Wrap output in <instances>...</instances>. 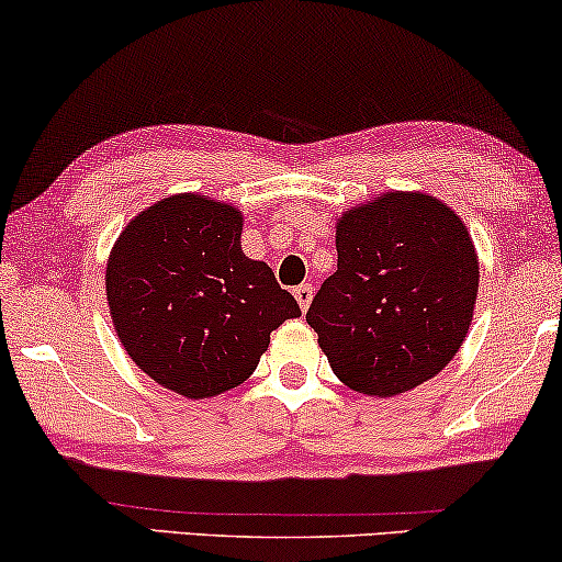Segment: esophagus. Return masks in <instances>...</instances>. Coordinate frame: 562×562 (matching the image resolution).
Segmentation results:
<instances>
[{"instance_id":"obj_1","label":"esophagus","mask_w":562,"mask_h":562,"mask_svg":"<svg viewBox=\"0 0 562 562\" xmlns=\"http://www.w3.org/2000/svg\"><path fill=\"white\" fill-rule=\"evenodd\" d=\"M294 296H296V302H299V307H302V312H307L310 304H312V296H315V289H312L310 283H302V286L294 289Z\"/></svg>"}]
</instances>
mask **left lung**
<instances>
[{
    "label": "left lung",
    "instance_id": "1",
    "mask_svg": "<svg viewBox=\"0 0 562 562\" xmlns=\"http://www.w3.org/2000/svg\"><path fill=\"white\" fill-rule=\"evenodd\" d=\"M335 247L338 271L307 312L333 374L376 397L439 374L468 338L477 299L462 218L434 195L392 191L346 211Z\"/></svg>",
    "mask_w": 562,
    "mask_h": 562
}]
</instances>
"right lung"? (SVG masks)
I'll list each match as a JSON object with an SVG mask.
<instances>
[{"label":"right lung","mask_w":562,"mask_h":562,"mask_svg":"<svg viewBox=\"0 0 562 562\" xmlns=\"http://www.w3.org/2000/svg\"><path fill=\"white\" fill-rule=\"evenodd\" d=\"M239 237V209L178 193L144 209L115 239L105 268L113 327L165 390L203 400L237 387L276 327L302 315Z\"/></svg>","instance_id":"1"}]
</instances>
